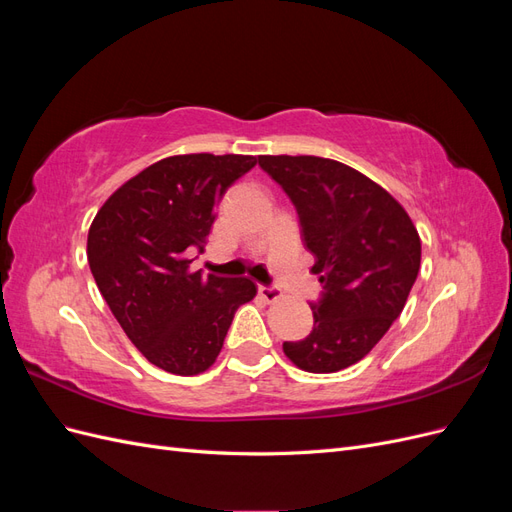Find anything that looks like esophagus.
I'll return each mask as SVG.
<instances>
[{
    "instance_id": "esophagus-1",
    "label": "esophagus",
    "mask_w": 512,
    "mask_h": 512,
    "mask_svg": "<svg viewBox=\"0 0 512 512\" xmlns=\"http://www.w3.org/2000/svg\"><path fill=\"white\" fill-rule=\"evenodd\" d=\"M258 294H260V297L265 299L267 303H275L277 299H280V290L271 288V286H258Z\"/></svg>"
}]
</instances>
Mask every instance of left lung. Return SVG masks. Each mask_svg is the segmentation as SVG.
I'll return each mask as SVG.
<instances>
[{"label": "left lung", "instance_id": "8db88e82", "mask_svg": "<svg viewBox=\"0 0 512 512\" xmlns=\"http://www.w3.org/2000/svg\"><path fill=\"white\" fill-rule=\"evenodd\" d=\"M297 207L324 286L314 329L284 354L303 371L335 374L371 352L404 309L421 267L410 215L359 170L318 156H258Z\"/></svg>", "mask_w": 512, "mask_h": 512}]
</instances>
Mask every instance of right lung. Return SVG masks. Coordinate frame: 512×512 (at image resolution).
<instances>
[{"label":"right lung","instance_id":"1","mask_svg":"<svg viewBox=\"0 0 512 512\" xmlns=\"http://www.w3.org/2000/svg\"><path fill=\"white\" fill-rule=\"evenodd\" d=\"M254 156L185 153L147 166L96 213L87 260L106 305L149 363L175 376L207 371L237 307L256 297L250 277L192 271L224 192Z\"/></svg>","mask_w":512,"mask_h":512}]
</instances>
